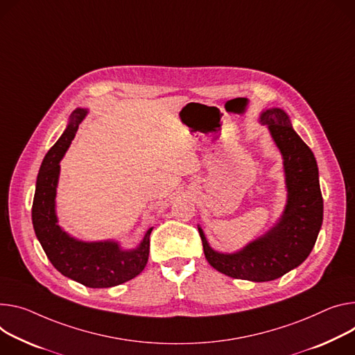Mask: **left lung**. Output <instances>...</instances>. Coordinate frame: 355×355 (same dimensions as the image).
Instances as JSON below:
<instances>
[{"label":"left lung","mask_w":355,"mask_h":355,"mask_svg":"<svg viewBox=\"0 0 355 355\" xmlns=\"http://www.w3.org/2000/svg\"><path fill=\"white\" fill-rule=\"evenodd\" d=\"M261 121L269 127L284 159L288 196L280 222L262 238L231 254L215 252L198 228L208 263L223 275L252 282L275 280L303 263L323 222V197L314 154L282 109L263 112Z\"/></svg>","instance_id":"8db88e82"}]
</instances>
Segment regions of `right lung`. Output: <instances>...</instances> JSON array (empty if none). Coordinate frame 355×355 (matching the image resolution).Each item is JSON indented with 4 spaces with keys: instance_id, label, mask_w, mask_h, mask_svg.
<instances>
[{
    "instance_id": "1",
    "label": "right lung",
    "mask_w": 355,
    "mask_h": 355,
    "mask_svg": "<svg viewBox=\"0 0 355 355\" xmlns=\"http://www.w3.org/2000/svg\"><path fill=\"white\" fill-rule=\"evenodd\" d=\"M86 110L76 109L68 128L46 153L40 174L34 202L32 223L48 259L63 276L87 287L103 288L121 284L136 277L147 265L150 234L135 250H123L114 242H80L58 227L55 215V196L59 177V161L73 140Z\"/></svg>"
}]
</instances>
